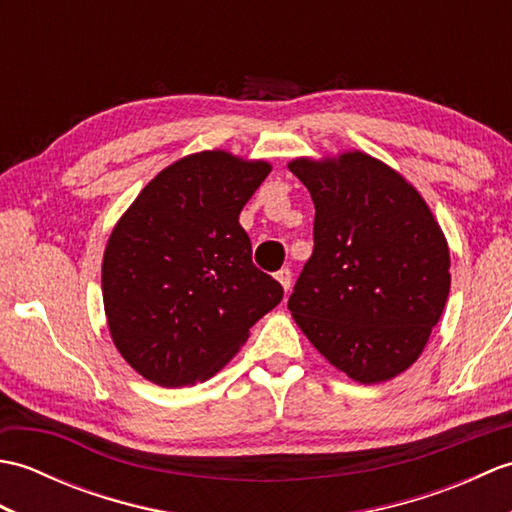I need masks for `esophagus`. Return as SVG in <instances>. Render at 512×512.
I'll return each instance as SVG.
<instances>
[{
  "mask_svg": "<svg viewBox=\"0 0 512 512\" xmlns=\"http://www.w3.org/2000/svg\"><path fill=\"white\" fill-rule=\"evenodd\" d=\"M275 279L279 281L281 288H284L286 292L290 290V284H292V273H290V268H281L279 273H275Z\"/></svg>",
  "mask_w": 512,
  "mask_h": 512,
  "instance_id": "1",
  "label": "esophagus"
}]
</instances>
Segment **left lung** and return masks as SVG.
Returning <instances> with one entry per match:
<instances>
[{
    "label": "left lung",
    "mask_w": 512,
    "mask_h": 512,
    "mask_svg": "<svg viewBox=\"0 0 512 512\" xmlns=\"http://www.w3.org/2000/svg\"><path fill=\"white\" fill-rule=\"evenodd\" d=\"M314 250L288 299L308 341L361 385L418 361L451 288L449 244L411 182L363 151L295 158Z\"/></svg>",
    "instance_id": "obj_1"
}]
</instances>
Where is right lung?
Segmentation results:
<instances>
[{
  "instance_id": "right-lung-1",
  "label": "right lung",
  "mask_w": 512,
  "mask_h": 512,
  "mask_svg": "<svg viewBox=\"0 0 512 512\" xmlns=\"http://www.w3.org/2000/svg\"><path fill=\"white\" fill-rule=\"evenodd\" d=\"M266 160L198 151L162 169L107 239L103 306L116 350L160 387L215 376L284 297L255 268L239 213Z\"/></svg>"
}]
</instances>
